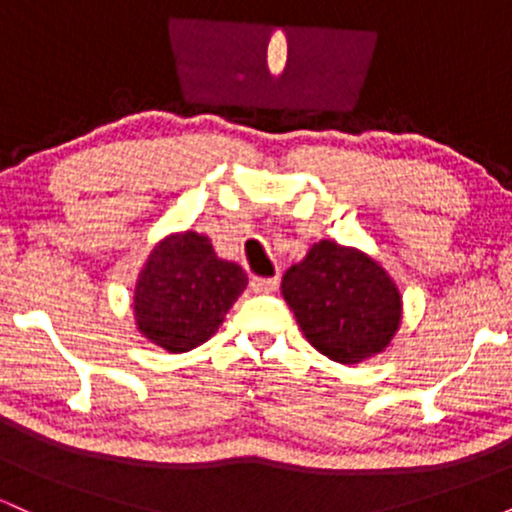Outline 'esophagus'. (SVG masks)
Returning <instances> with one entry per match:
<instances>
[{
    "mask_svg": "<svg viewBox=\"0 0 512 512\" xmlns=\"http://www.w3.org/2000/svg\"><path fill=\"white\" fill-rule=\"evenodd\" d=\"M252 289L257 293H272L279 289V276H255L252 279Z\"/></svg>",
    "mask_w": 512,
    "mask_h": 512,
    "instance_id": "34e87169",
    "label": "esophagus"
}]
</instances>
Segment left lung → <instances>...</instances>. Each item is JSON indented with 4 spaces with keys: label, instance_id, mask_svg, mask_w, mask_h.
Segmentation results:
<instances>
[{
    "label": "left lung",
    "instance_id": "obj_1",
    "mask_svg": "<svg viewBox=\"0 0 512 512\" xmlns=\"http://www.w3.org/2000/svg\"><path fill=\"white\" fill-rule=\"evenodd\" d=\"M281 293L305 339L332 361L354 366L392 342L402 296L373 257L320 240L281 279Z\"/></svg>",
    "mask_w": 512,
    "mask_h": 512
}]
</instances>
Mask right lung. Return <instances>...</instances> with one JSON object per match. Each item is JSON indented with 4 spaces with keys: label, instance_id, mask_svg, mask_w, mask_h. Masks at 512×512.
<instances>
[{
    "label": "right lung",
    "instance_id": "1",
    "mask_svg": "<svg viewBox=\"0 0 512 512\" xmlns=\"http://www.w3.org/2000/svg\"><path fill=\"white\" fill-rule=\"evenodd\" d=\"M245 286L243 267L221 260L207 236L173 233L151 250L137 279V330L170 354L195 349L219 330Z\"/></svg>",
    "mask_w": 512,
    "mask_h": 512
}]
</instances>
